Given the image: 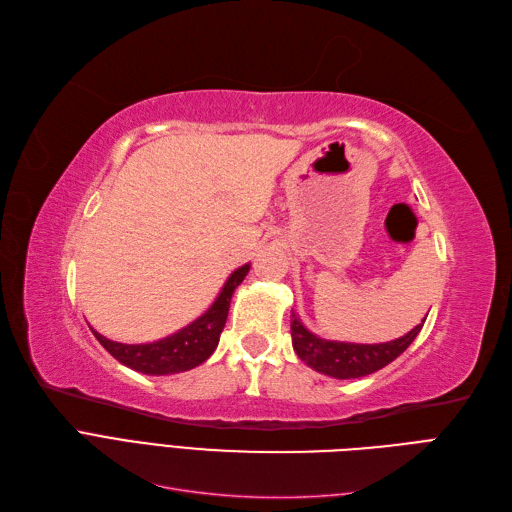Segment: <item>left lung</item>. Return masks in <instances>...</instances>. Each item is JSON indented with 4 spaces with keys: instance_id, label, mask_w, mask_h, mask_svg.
<instances>
[{
    "instance_id": "8db88e82",
    "label": "left lung",
    "mask_w": 512,
    "mask_h": 512,
    "mask_svg": "<svg viewBox=\"0 0 512 512\" xmlns=\"http://www.w3.org/2000/svg\"><path fill=\"white\" fill-rule=\"evenodd\" d=\"M423 323L412 327L406 336L395 338L391 342L355 344L319 338L308 332L302 321L295 317V312H291V342L293 351L298 353V357L312 370L344 381V378L368 376L391 364V361L395 357H400L408 349L410 342L417 338Z\"/></svg>"
}]
</instances>
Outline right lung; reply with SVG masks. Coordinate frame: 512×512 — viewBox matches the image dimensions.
Wrapping results in <instances>:
<instances>
[{"label": "right lung", "mask_w": 512, "mask_h": 512, "mask_svg": "<svg viewBox=\"0 0 512 512\" xmlns=\"http://www.w3.org/2000/svg\"><path fill=\"white\" fill-rule=\"evenodd\" d=\"M249 268V263H244L242 268L232 272L221 293L217 295V300L212 302V306L204 315L197 317L187 327L178 329L172 336L146 344H123L108 340L106 336L97 334L95 329H91V332L114 359L121 361L123 366L131 370L151 376L187 372L195 366L204 364V361L214 353V349H217L227 321L229 302H232L236 287L242 283L244 276L249 274Z\"/></svg>", "instance_id": "1"}]
</instances>
